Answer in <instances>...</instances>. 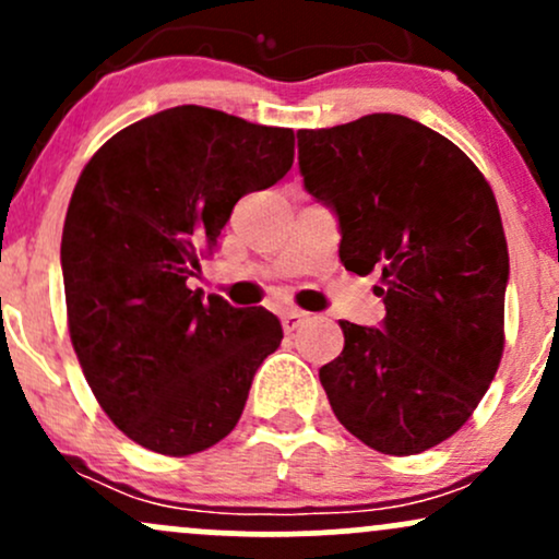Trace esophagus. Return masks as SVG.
Masks as SVG:
<instances>
[{
  "label": "esophagus",
  "mask_w": 559,
  "mask_h": 559,
  "mask_svg": "<svg viewBox=\"0 0 559 559\" xmlns=\"http://www.w3.org/2000/svg\"><path fill=\"white\" fill-rule=\"evenodd\" d=\"M307 320V312H301V310H286L284 316H281V325H284V331L286 333H292V331H297L301 323H305Z\"/></svg>",
  "instance_id": "obj_1"
}]
</instances>
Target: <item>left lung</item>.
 I'll return each mask as SVG.
<instances>
[{"instance_id":"1","label":"left lung","mask_w":559,"mask_h":559,"mask_svg":"<svg viewBox=\"0 0 559 559\" xmlns=\"http://www.w3.org/2000/svg\"><path fill=\"white\" fill-rule=\"evenodd\" d=\"M305 189L338 217V258L381 273V329L342 320L320 368L338 423L383 454L457 433L504 349L510 254L497 199L460 146L404 115L297 131Z\"/></svg>"}]
</instances>
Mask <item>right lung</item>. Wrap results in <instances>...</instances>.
I'll list each match as a JSON object with an SVG mask.
<instances>
[{"mask_svg": "<svg viewBox=\"0 0 559 559\" xmlns=\"http://www.w3.org/2000/svg\"><path fill=\"white\" fill-rule=\"evenodd\" d=\"M292 163V128L181 105L118 131L83 168L60 249L70 342L107 418L144 449L186 457L226 439L278 349L273 312L186 281L234 204Z\"/></svg>", "mask_w": 559, "mask_h": 559, "instance_id": "add662e5", "label": "right lung"}]
</instances>
